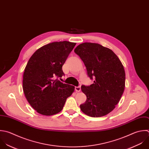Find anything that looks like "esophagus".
Segmentation results:
<instances>
[{
  "label": "esophagus",
  "mask_w": 149,
  "mask_h": 149,
  "mask_svg": "<svg viewBox=\"0 0 149 149\" xmlns=\"http://www.w3.org/2000/svg\"><path fill=\"white\" fill-rule=\"evenodd\" d=\"M75 91L76 92H80L81 91V87L80 86H75Z\"/></svg>",
  "instance_id": "34e87169"
}]
</instances>
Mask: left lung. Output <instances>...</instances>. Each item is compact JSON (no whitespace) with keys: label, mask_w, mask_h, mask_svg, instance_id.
Wrapping results in <instances>:
<instances>
[{"label":"left lung","mask_w":149,"mask_h":149,"mask_svg":"<svg viewBox=\"0 0 149 149\" xmlns=\"http://www.w3.org/2000/svg\"><path fill=\"white\" fill-rule=\"evenodd\" d=\"M83 61L88 77L94 79L89 86H81L86 100L80 105L81 111L92 117H100L112 111L124 91L125 73L117 56L98 43L85 42L74 50Z\"/></svg>","instance_id":"left-lung-1"}]
</instances>
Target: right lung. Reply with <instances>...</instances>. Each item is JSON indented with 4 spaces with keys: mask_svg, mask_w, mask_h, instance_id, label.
<instances>
[{
    "mask_svg": "<svg viewBox=\"0 0 149 149\" xmlns=\"http://www.w3.org/2000/svg\"><path fill=\"white\" fill-rule=\"evenodd\" d=\"M76 43L55 42L38 49L29 59L23 74L22 88L28 103L38 113L52 116L61 111L75 87L58 78Z\"/></svg>",
    "mask_w": 149,
    "mask_h": 149,
    "instance_id": "obj_1",
    "label": "right lung"
}]
</instances>
